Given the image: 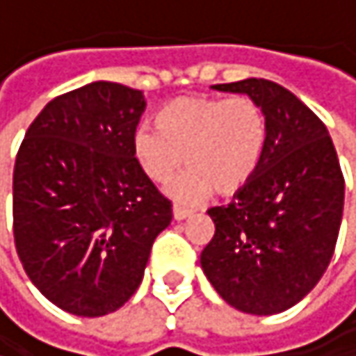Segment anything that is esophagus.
Returning <instances> with one entry per match:
<instances>
[{"label": "esophagus", "instance_id": "1", "mask_svg": "<svg viewBox=\"0 0 356 356\" xmlns=\"http://www.w3.org/2000/svg\"><path fill=\"white\" fill-rule=\"evenodd\" d=\"M172 217H175V221H186L188 217H192V211L184 209V207H172Z\"/></svg>", "mask_w": 356, "mask_h": 356}]
</instances>
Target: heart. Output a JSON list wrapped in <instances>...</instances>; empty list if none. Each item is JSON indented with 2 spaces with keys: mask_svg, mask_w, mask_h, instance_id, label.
I'll use <instances>...</instances> for the list:
<instances>
[{
  "mask_svg": "<svg viewBox=\"0 0 356 356\" xmlns=\"http://www.w3.org/2000/svg\"><path fill=\"white\" fill-rule=\"evenodd\" d=\"M133 156L154 184H166L184 164L190 170L170 188V196L194 204L246 188L263 162L267 118L248 95H186L164 104L156 129L133 133Z\"/></svg>",
  "mask_w": 356,
  "mask_h": 356,
  "instance_id": "heart-1",
  "label": "heart"
}]
</instances>
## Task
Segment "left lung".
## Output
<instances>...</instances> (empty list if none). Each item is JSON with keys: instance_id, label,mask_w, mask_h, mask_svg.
I'll return each mask as SVG.
<instances>
[{"instance_id": "obj_1", "label": "left lung", "mask_w": 356, "mask_h": 356, "mask_svg": "<svg viewBox=\"0 0 356 356\" xmlns=\"http://www.w3.org/2000/svg\"><path fill=\"white\" fill-rule=\"evenodd\" d=\"M213 89L259 102L267 147L254 179L209 211L215 236L200 265L227 305L275 315L300 302L334 257L344 209L338 154L319 116L286 87L244 79Z\"/></svg>"}]
</instances>
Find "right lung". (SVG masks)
Masks as SVG:
<instances>
[{"label": "right lung", "instance_id": "obj_1", "mask_svg": "<svg viewBox=\"0 0 356 356\" xmlns=\"http://www.w3.org/2000/svg\"><path fill=\"white\" fill-rule=\"evenodd\" d=\"M139 89L95 81L54 97L14 164V242L37 290L79 317L120 309L139 288L170 202L133 156Z\"/></svg>", "mask_w": 356, "mask_h": 356}]
</instances>
